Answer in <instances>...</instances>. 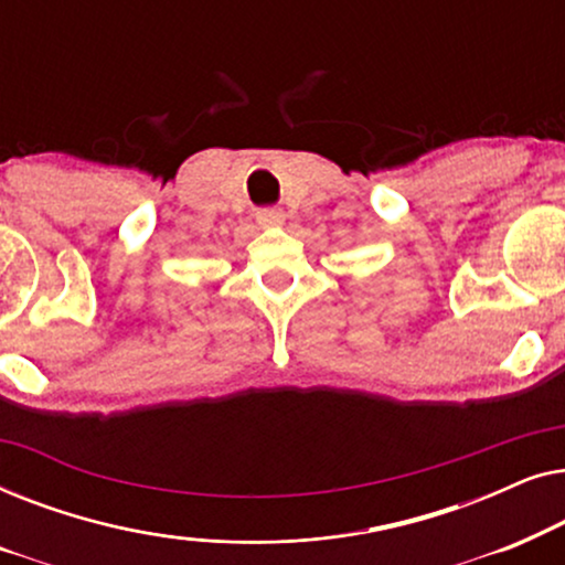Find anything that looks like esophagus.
Segmentation results:
<instances>
[{"mask_svg": "<svg viewBox=\"0 0 565 565\" xmlns=\"http://www.w3.org/2000/svg\"><path fill=\"white\" fill-rule=\"evenodd\" d=\"M257 221H259V226L275 228L285 223V213L280 211V207H262V211L257 213Z\"/></svg>", "mask_w": 565, "mask_h": 565, "instance_id": "34e87169", "label": "esophagus"}]
</instances>
